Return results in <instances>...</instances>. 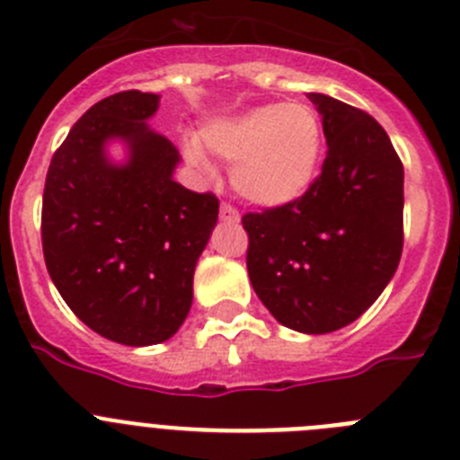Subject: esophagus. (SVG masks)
<instances>
[{"label": "esophagus", "mask_w": 460, "mask_h": 460, "mask_svg": "<svg viewBox=\"0 0 460 460\" xmlns=\"http://www.w3.org/2000/svg\"><path fill=\"white\" fill-rule=\"evenodd\" d=\"M221 221H230V223L239 221V211L234 209L230 202H221Z\"/></svg>", "instance_id": "34e87169"}]
</instances>
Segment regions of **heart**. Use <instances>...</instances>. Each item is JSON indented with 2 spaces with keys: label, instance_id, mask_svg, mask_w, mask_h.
I'll return each instance as SVG.
<instances>
[{
  "label": "heart",
  "instance_id": "b5f03b06",
  "mask_svg": "<svg viewBox=\"0 0 460 460\" xmlns=\"http://www.w3.org/2000/svg\"><path fill=\"white\" fill-rule=\"evenodd\" d=\"M200 145L233 164V186L255 205L279 207L302 198L318 177L324 152L323 119L313 105L265 103L207 124ZM189 156L205 164L190 145Z\"/></svg>",
  "mask_w": 460,
  "mask_h": 460
}]
</instances>
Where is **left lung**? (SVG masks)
I'll return each instance as SVG.
<instances>
[{
  "instance_id": "1",
  "label": "left lung",
  "mask_w": 460,
  "mask_h": 460,
  "mask_svg": "<svg viewBox=\"0 0 460 460\" xmlns=\"http://www.w3.org/2000/svg\"><path fill=\"white\" fill-rule=\"evenodd\" d=\"M323 115L327 158L311 189L243 214L246 267L283 327L329 334L355 323L396 274L403 251V164L368 112L308 93Z\"/></svg>"
}]
</instances>
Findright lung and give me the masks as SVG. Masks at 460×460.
<instances>
[{
    "mask_svg": "<svg viewBox=\"0 0 460 460\" xmlns=\"http://www.w3.org/2000/svg\"><path fill=\"white\" fill-rule=\"evenodd\" d=\"M156 93H112L84 112L50 161L40 211L43 258L75 315L121 345L164 343L193 302L195 262L218 198L172 180L180 152L149 117ZM121 139L124 164L104 147Z\"/></svg>",
    "mask_w": 460,
    "mask_h": 460,
    "instance_id": "right-lung-1",
    "label": "right lung"
}]
</instances>
